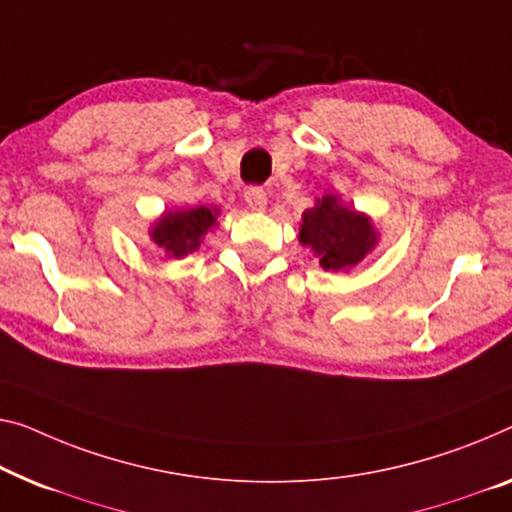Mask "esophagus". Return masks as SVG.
<instances>
[{
  "label": "esophagus",
  "mask_w": 512,
  "mask_h": 512,
  "mask_svg": "<svg viewBox=\"0 0 512 512\" xmlns=\"http://www.w3.org/2000/svg\"><path fill=\"white\" fill-rule=\"evenodd\" d=\"M243 197H246V204L253 211H264L266 209V193H264L262 188L250 186V188H246V193H243Z\"/></svg>",
  "instance_id": "obj_1"
}]
</instances>
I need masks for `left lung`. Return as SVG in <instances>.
I'll return each instance as SVG.
<instances>
[{"instance_id":"left-lung-1","label":"left lung","mask_w":512,"mask_h":512,"mask_svg":"<svg viewBox=\"0 0 512 512\" xmlns=\"http://www.w3.org/2000/svg\"><path fill=\"white\" fill-rule=\"evenodd\" d=\"M299 241L315 253L324 271H349L372 253L379 232L370 216L329 193L303 211Z\"/></svg>"}]
</instances>
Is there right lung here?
<instances>
[{
  "instance_id": "add662e5",
  "label": "right lung",
  "mask_w": 512,
  "mask_h": 512,
  "mask_svg": "<svg viewBox=\"0 0 512 512\" xmlns=\"http://www.w3.org/2000/svg\"><path fill=\"white\" fill-rule=\"evenodd\" d=\"M218 209L195 207L165 211L149 230L151 241L165 250L167 257H186L200 248L204 234L216 227Z\"/></svg>"
}]
</instances>
